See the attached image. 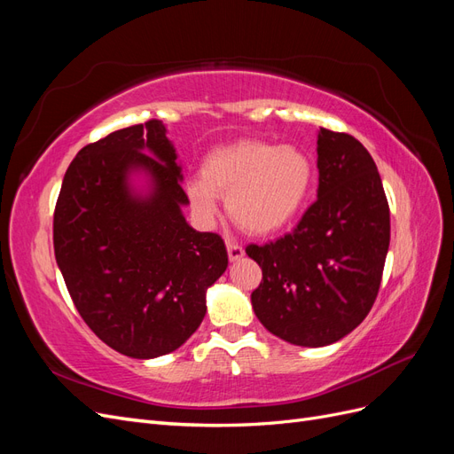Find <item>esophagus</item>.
I'll list each match as a JSON object with an SVG mask.
<instances>
[{"mask_svg": "<svg viewBox=\"0 0 454 454\" xmlns=\"http://www.w3.org/2000/svg\"><path fill=\"white\" fill-rule=\"evenodd\" d=\"M227 254H229V259L231 261H239V259H242V255H244V248L240 244H237V242H227Z\"/></svg>", "mask_w": 454, "mask_h": 454, "instance_id": "34e87169", "label": "esophagus"}]
</instances>
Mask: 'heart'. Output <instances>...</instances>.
Masks as SVG:
<instances>
[{"label": "heart", "mask_w": 454, "mask_h": 454, "mask_svg": "<svg viewBox=\"0 0 454 454\" xmlns=\"http://www.w3.org/2000/svg\"><path fill=\"white\" fill-rule=\"evenodd\" d=\"M314 182L310 157L297 145L239 140L215 147L202 162V180L187 195L204 223L217 214V195L229 215L252 235H272L303 208Z\"/></svg>", "instance_id": "obj_1"}]
</instances>
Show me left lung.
<instances>
[{"label": "left lung", "instance_id": "1", "mask_svg": "<svg viewBox=\"0 0 454 454\" xmlns=\"http://www.w3.org/2000/svg\"><path fill=\"white\" fill-rule=\"evenodd\" d=\"M318 199L297 227L246 248L263 270L254 312L272 335L325 347L373 307L390 244V208L377 164L345 132L318 130Z\"/></svg>", "mask_w": 454, "mask_h": 454}]
</instances>
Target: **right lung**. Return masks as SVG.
I'll return each mask as SVG.
<instances>
[{
  "label": "right lung",
  "mask_w": 454,
  "mask_h": 454,
  "mask_svg": "<svg viewBox=\"0 0 454 454\" xmlns=\"http://www.w3.org/2000/svg\"><path fill=\"white\" fill-rule=\"evenodd\" d=\"M134 173L145 188L133 187ZM182 180L157 119L85 145L62 180L52 242L66 287L98 339L130 358L180 348L229 263L222 237L185 222Z\"/></svg>",
  "instance_id": "obj_1"
}]
</instances>
